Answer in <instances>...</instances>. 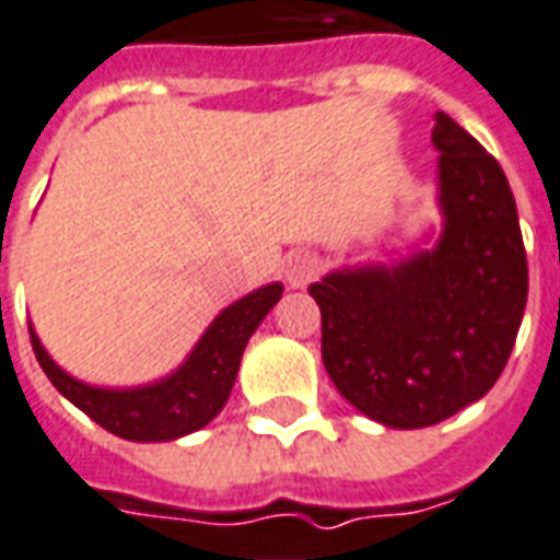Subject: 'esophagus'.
Segmentation results:
<instances>
[{
    "label": "esophagus",
    "instance_id": "1",
    "mask_svg": "<svg viewBox=\"0 0 560 560\" xmlns=\"http://www.w3.org/2000/svg\"><path fill=\"white\" fill-rule=\"evenodd\" d=\"M322 270V261L313 253H290L288 261H284V279H288L290 288H304L311 284Z\"/></svg>",
    "mask_w": 560,
    "mask_h": 560
}]
</instances>
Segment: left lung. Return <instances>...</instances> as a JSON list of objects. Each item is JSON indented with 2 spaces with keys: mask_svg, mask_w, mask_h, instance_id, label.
Here are the masks:
<instances>
[{
  "mask_svg": "<svg viewBox=\"0 0 560 560\" xmlns=\"http://www.w3.org/2000/svg\"><path fill=\"white\" fill-rule=\"evenodd\" d=\"M443 230L397 265L342 267L307 288L322 362L348 402L388 429H425L489 394L515 348L529 270L501 163L434 115Z\"/></svg>",
  "mask_w": 560,
  "mask_h": 560,
  "instance_id": "left-lung-1",
  "label": "left lung"
}]
</instances>
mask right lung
I'll list each match as a JSON object with an SVG mask.
<instances>
[{
  "instance_id": "add662e5",
  "label": "right lung",
  "mask_w": 560,
  "mask_h": 560,
  "mask_svg": "<svg viewBox=\"0 0 560 560\" xmlns=\"http://www.w3.org/2000/svg\"><path fill=\"white\" fill-rule=\"evenodd\" d=\"M281 290L284 284L272 281L224 307L203 330L184 365H177L163 380L135 388L89 385L62 371L43 348L34 325H28L31 345L36 362L54 388L80 411L89 413L97 425L131 443H166L203 429L221 413L238 376L249 336L256 334V327L276 307Z\"/></svg>"
}]
</instances>
